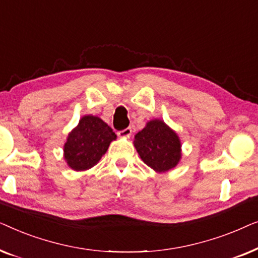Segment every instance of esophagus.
<instances>
[{
  "instance_id": "esophagus-1",
  "label": "esophagus",
  "mask_w": 258,
  "mask_h": 258,
  "mask_svg": "<svg viewBox=\"0 0 258 258\" xmlns=\"http://www.w3.org/2000/svg\"><path fill=\"white\" fill-rule=\"evenodd\" d=\"M117 135L119 137H129L132 135V128H125L123 130H119V132H117Z\"/></svg>"
}]
</instances>
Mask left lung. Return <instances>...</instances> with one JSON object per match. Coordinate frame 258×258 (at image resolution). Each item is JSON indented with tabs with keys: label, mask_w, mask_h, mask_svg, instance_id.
<instances>
[{
	"label": "left lung",
	"mask_w": 258,
	"mask_h": 258,
	"mask_svg": "<svg viewBox=\"0 0 258 258\" xmlns=\"http://www.w3.org/2000/svg\"><path fill=\"white\" fill-rule=\"evenodd\" d=\"M134 144L144 163L158 172L170 170L181 158L178 136L161 119L148 122L136 134Z\"/></svg>",
	"instance_id": "8db88e82"
}]
</instances>
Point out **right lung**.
I'll return each instance as SVG.
<instances>
[{
	"mask_svg": "<svg viewBox=\"0 0 258 258\" xmlns=\"http://www.w3.org/2000/svg\"><path fill=\"white\" fill-rule=\"evenodd\" d=\"M114 140L116 134L107 123L96 116H84L67 139L64 144L67 163L77 171L90 169L101 160Z\"/></svg>",
	"mask_w": 258,
	"mask_h": 258,
	"instance_id": "1",
	"label": "right lung"
}]
</instances>
